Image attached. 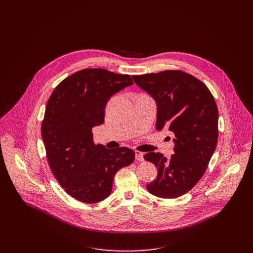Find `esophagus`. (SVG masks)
Here are the masks:
<instances>
[{
	"mask_svg": "<svg viewBox=\"0 0 253 253\" xmlns=\"http://www.w3.org/2000/svg\"><path fill=\"white\" fill-rule=\"evenodd\" d=\"M144 154L142 153V152H140V151H138V150H136L135 151V159L137 160V161H143L144 160Z\"/></svg>",
	"mask_w": 253,
	"mask_h": 253,
	"instance_id": "34e87169",
	"label": "esophagus"
}]
</instances>
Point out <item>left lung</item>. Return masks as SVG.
Here are the masks:
<instances>
[{
  "label": "left lung",
  "instance_id": "left-lung-1",
  "mask_svg": "<svg viewBox=\"0 0 253 253\" xmlns=\"http://www.w3.org/2000/svg\"><path fill=\"white\" fill-rule=\"evenodd\" d=\"M133 80L157 104L156 128L174 133L170 158L149 152L144 159L158 169L147 190L161 198L187 193L201 179L218 139V109L207 86L180 70L135 75Z\"/></svg>",
  "mask_w": 253,
  "mask_h": 253
}]
</instances>
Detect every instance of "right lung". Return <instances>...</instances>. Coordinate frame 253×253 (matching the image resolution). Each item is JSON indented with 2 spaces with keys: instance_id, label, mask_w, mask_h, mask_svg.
<instances>
[{
  "instance_id": "add662e5",
  "label": "right lung",
  "mask_w": 253,
  "mask_h": 253,
  "mask_svg": "<svg viewBox=\"0 0 253 253\" xmlns=\"http://www.w3.org/2000/svg\"><path fill=\"white\" fill-rule=\"evenodd\" d=\"M132 84L130 75L83 69L64 79L48 100L41 127L47 159L59 184L81 202L107 198L117 171L135 159L127 147L95 144L92 132L104 123L110 97Z\"/></svg>"
}]
</instances>
